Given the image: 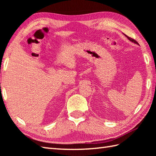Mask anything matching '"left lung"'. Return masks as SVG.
Here are the masks:
<instances>
[{"mask_svg": "<svg viewBox=\"0 0 156 156\" xmlns=\"http://www.w3.org/2000/svg\"><path fill=\"white\" fill-rule=\"evenodd\" d=\"M125 36H126V37H127V39H129V41H131V42H133V43H134V44H137V45H139V44H138V43L136 41H135V40H134V39H131V38H130V37H128V36H127V35H126L125 34H124Z\"/></svg>", "mask_w": 156, "mask_h": 156, "instance_id": "8db88e82", "label": "left lung"}]
</instances>
